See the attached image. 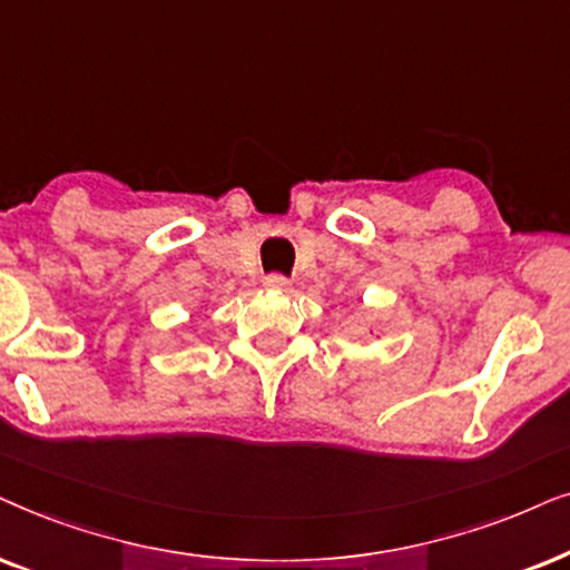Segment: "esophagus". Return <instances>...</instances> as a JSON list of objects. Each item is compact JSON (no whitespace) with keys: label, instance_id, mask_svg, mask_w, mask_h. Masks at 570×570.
<instances>
[{"label":"esophagus","instance_id":"obj_1","mask_svg":"<svg viewBox=\"0 0 570 570\" xmlns=\"http://www.w3.org/2000/svg\"><path fill=\"white\" fill-rule=\"evenodd\" d=\"M265 286L276 292H286L289 289V278L281 276V273H271V276H265Z\"/></svg>","mask_w":570,"mask_h":570}]
</instances>
